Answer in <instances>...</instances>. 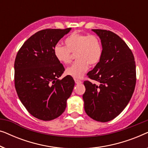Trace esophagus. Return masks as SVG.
I'll list each match as a JSON object with an SVG mask.
<instances>
[{
	"instance_id": "obj_1",
	"label": "esophagus",
	"mask_w": 148,
	"mask_h": 148,
	"mask_svg": "<svg viewBox=\"0 0 148 148\" xmlns=\"http://www.w3.org/2000/svg\"><path fill=\"white\" fill-rule=\"evenodd\" d=\"M75 82L76 84H82V81L79 80V79H75Z\"/></svg>"
}]
</instances>
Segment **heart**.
<instances>
[{"instance_id":"1","label":"heart","mask_w":148,"mask_h":148,"mask_svg":"<svg viewBox=\"0 0 148 148\" xmlns=\"http://www.w3.org/2000/svg\"><path fill=\"white\" fill-rule=\"evenodd\" d=\"M65 47L56 44L54 55L58 62L69 64L71 60V53H75L77 60L66 69V73L75 79H81L89 69V64L95 66L102 55V45L98 36L73 32L64 40Z\"/></svg>"}]
</instances>
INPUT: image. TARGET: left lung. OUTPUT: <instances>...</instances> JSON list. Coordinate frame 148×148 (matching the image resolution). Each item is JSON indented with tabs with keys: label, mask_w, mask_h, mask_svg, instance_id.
Masks as SVG:
<instances>
[{
	"label": "left lung",
	"mask_w": 148,
	"mask_h": 148,
	"mask_svg": "<svg viewBox=\"0 0 148 148\" xmlns=\"http://www.w3.org/2000/svg\"><path fill=\"white\" fill-rule=\"evenodd\" d=\"M92 30L102 42V55L88 76L100 85L84 82V109L90 118L105 123L118 116L130 101L136 66L132 52L119 36L108 30Z\"/></svg>",
	"instance_id": "1"
}]
</instances>
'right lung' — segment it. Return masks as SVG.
Returning a JSON list of instances; mask_svg holds the SVG:
<instances>
[{
    "instance_id": "right-lung-1",
    "label": "right lung",
    "mask_w": 148,
    "mask_h": 148,
    "mask_svg": "<svg viewBox=\"0 0 148 148\" xmlns=\"http://www.w3.org/2000/svg\"><path fill=\"white\" fill-rule=\"evenodd\" d=\"M71 28L46 29L24 42L16 56L15 87L19 100L36 118L51 121L60 116L73 90L71 76L58 78L64 71L54 55L58 42Z\"/></svg>"
}]
</instances>
